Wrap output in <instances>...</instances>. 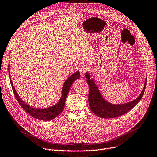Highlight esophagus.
<instances>
[{"instance_id": "1", "label": "esophagus", "mask_w": 157, "mask_h": 157, "mask_svg": "<svg viewBox=\"0 0 157 157\" xmlns=\"http://www.w3.org/2000/svg\"><path fill=\"white\" fill-rule=\"evenodd\" d=\"M88 69H89V68H88V66L87 65H86V64H81V65H80L79 67V72H80L81 74L82 75V76H83L84 73H85L86 71H87L88 70Z\"/></svg>"}]
</instances>
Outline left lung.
<instances>
[{"instance_id":"1","label":"left lung","mask_w":157,"mask_h":157,"mask_svg":"<svg viewBox=\"0 0 157 157\" xmlns=\"http://www.w3.org/2000/svg\"><path fill=\"white\" fill-rule=\"evenodd\" d=\"M85 76L88 79L86 81L89 86L88 103L90 110L94 114L102 118L109 119L117 117L131 110L142 99L146 89V81L140 95L137 99L126 104L112 105L103 99L93 79H90L89 74L86 73Z\"/></svg>"}]
</instances>
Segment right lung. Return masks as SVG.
I'll return each instance as SVG.
<instances>
[{
	"instance_id": "add662e5",
	"label": "right lung",
	"mask_w": 157,
	"mask_h": 157,
	"mask_svg": "<svg viewBox=\"0 0 157 157\" xmlns=\"http://www.w3.org/2000/svg\"><path fill=\"white\" fill-rule=\"evenodd\" d=\"M9 76H10V82H11V85L12 86L13 93H14L15 96L17 101L18 102L19 105L21 106V107L24 109V110L29 115H31V116H32L34 118L41 119V120L49 121V120L53 119L55 117H56L57 116H58V115L63 110L66 98L67 96L68 93H69V92L70 87L75 80L79 78L80 73L79 71H77L76 72L73 74L72 76H71L69 78L66 80L65 83H64V85L62 88V98H61L60 101L56 105H54L52 107H49L48 108H45V109L34 108L28 105L26 103H25L21 99H20V98L18 96V95L16 92L15 88H14V86H13L11 78H10V75H9Z\"/></svg>"
}]
</instances>
